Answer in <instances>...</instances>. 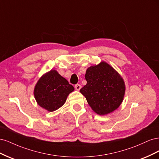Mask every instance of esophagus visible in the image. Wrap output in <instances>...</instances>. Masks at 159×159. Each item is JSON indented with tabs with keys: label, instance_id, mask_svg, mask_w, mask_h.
<instances>
[{
	"label": "esophagus",
	"instance_id": "esophagus-1",
	"mask_svg": "<svg viewBox=\"0 0 159 159\" xmlns=\"http://www.w3.org/2000/svg\"><path fill=\"white\" fill-rule=\"evenodd\" d=\"M81 85H80V84H76V85H75V88L76 90L79 91V90L81 89Z\"/></svg>",
	"mask_w": 159,
	"mask_h": 159
}]
</instances>
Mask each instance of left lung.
I'll return each instance as SVG.
<instances>
[{
	"mask_svg": "<svg viewBox=\"0 0 159 159\" xmlns=\"http://www.w3.org/2000/svg\"><path fill=\"white\" fill-rule=\"evenodd\" d=\"M85 78L87 84L80 89V92L96 113L108 114L119 107L125 92V85L113 68L102 61L88 68Z\"/></svg>",
	"mask_w": 159,
	"mask_h": 159,
	"instance_id": "obj_1",
	"label": "left lung"
}]
</instances>
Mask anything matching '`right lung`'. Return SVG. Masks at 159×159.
I'll return each mask as SVG.
<instances>
[{"label":"right lung","instance_id":"right-lung-1","mask_svg":"<svg viewBox=\"0 0 159 159\" xmlns=\"http://www.w3.org/2000/svg\"><path fill=\"white\" fill-rule=\"evenodd\" d=\"M74 88L56 70H50L38 81L34 90L37 103L48 111H54L63 105Z\"/></svg>","mask_w":159,"mask_h":159}]
</instances>
